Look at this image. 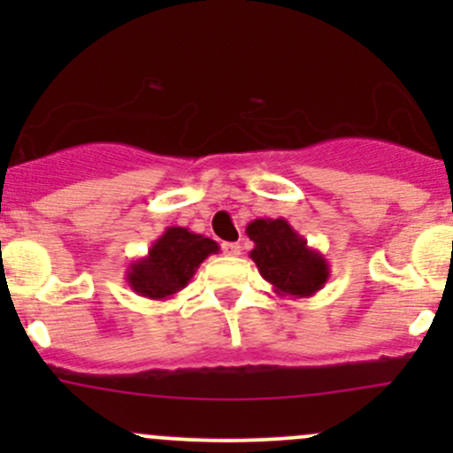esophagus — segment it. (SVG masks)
<instances>
[{
    "label": "esophagus",
    "mask_w": 453,
    "mask_h": 453,
    "mask_svg": "<svg viewBox=\"0 0 453 453\" xmlns=\"http://www.w3.org/2000/svg\"><path fill=\"white\" fill-rule=\"evenodd\" d=\"M223 254L226 256H239L241 245L239 243H223Z\"/></svg>",
    "instance_id": "esophagus-1"
}]
</instances>
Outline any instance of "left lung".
Masks as SVG:
<instances>
[{
  "instance_id": "8db88e82",
  "label": "left lung",
  "mask_w": 453,
  "mask_h": 453,
  "mask_svg": "<svg viewBox=\"0 0 453 453\" xmlns=\"http://www.w3.org/2000/svg\"><path fill=\"white\" fill-rule=\"evenodd\" d=\"M245 232L254 241L250 258L278 296L311 298L331 278L324 254L309 248L287 219H254Z\"/></svg>"
}]
</instances>
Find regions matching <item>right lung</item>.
Wrapping results in <instances>:
<instances>
[{
	"instance_id": "obj_1",
	"label": "right lung",
	"mask_w": 453,
	"mask_h": 453,
	"mask_svg": "<svg viewBox=\"0 0 453 453\" xmlns=\"http://www.w3.org/2000/svg\"><path fill=\"white\" fill-rule=\"evenodd\" d=\"M210 254H219L217 241L195 234L188 227L171 226L153 241L149 254L127 267L125 278L142 298L168 300L193 280Z\"/></svg>"
}]
</instances>
